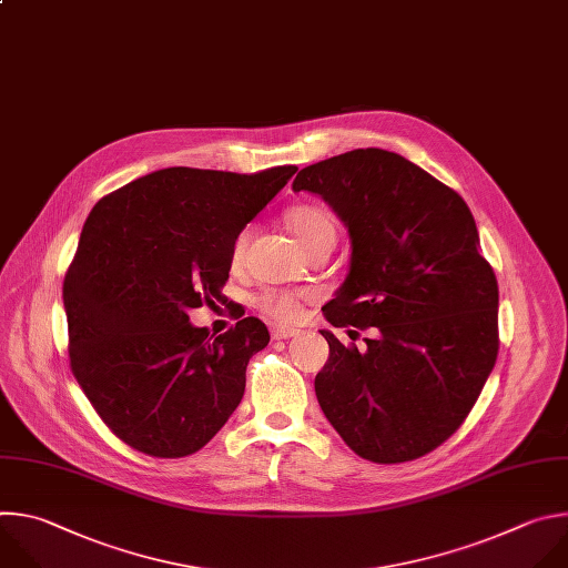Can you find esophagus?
Segmentation results:
<instances>
[{
  "label": "esophagus",
  "instance_id": "esophagus-1",
  "mask_svg": "<svg viewBox=\"0 0 568 568\" xmlns=\"http://www.w3.org/2000/svg\"><path fill=\"white\" fill-rule=\"evenodd\" d=\"M300 331L297 328H288V326H273L271 335L273 339H288V337H295Z\"/></svg>",
  "mask_w": 568,
  "mask_h": 568
}]
</instances>
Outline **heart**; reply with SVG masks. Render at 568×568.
Wrapping results in <instances>:
<instances>
[{"label": "heart", "mask_w": 568, "mask_h": 568, "mask_svg": "<svg viewBox=\"0 0 568 568\" xmlns=\"http://www.w3.org/2000/svg\"><path fill=\"white\" fill-rule=\"evenodd\" d=\"M286 223L293 231V235L300 240V244L306 248V253L320 244H335L337 221L322 205H313V203L295 205L286 212ZM246 246H248V231H242L231 246V264L235 268L242 264ZM257 306L266 315H271L273 320H280V322H295L302 311L300 295L288 293V291H273V288L264 291L257 297Z\"/></svg>", "instance_id": "1"}]
</instances>
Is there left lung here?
<instances>
[{"label": "left lung", "mask_w": 568, "mask_h": 568, "mask_svg": "<svg viewBox=\"0 0 568 568\" xmlns=\"http://www.w3.org/2000/svg\"><path fill=\"white\" fill-rule=\"evenodd\" d=\"M347 225L349 273L322 306L333 326H374L367 347L322 328L315 396L363 459H418L459 429L497 361L499 288L466 201L400 154L367 148L297 172Z\"/></svg>", "instance_id": "obj_1"}]
</instances>
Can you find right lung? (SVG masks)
<instances>
[{
    "mask_svg": "<svg viewBox=\"0 0 568 568\" xmlns=\"http://www.w3.org/2000/svg\"><path fill=\"white\" fill-rule=\"evenodd\" d=\"M295 170L165 168L87 216L62 288L71 369L100 418L145 455H192L242 403L266 324L244 317L210 339L187 313L221 300L235 237Z\"/></svg>",
    "mask_w": 568,
    "mask_h": 568,
    "instance_id": "add662e5",
    "label": "right lung"
}]
</instances>
